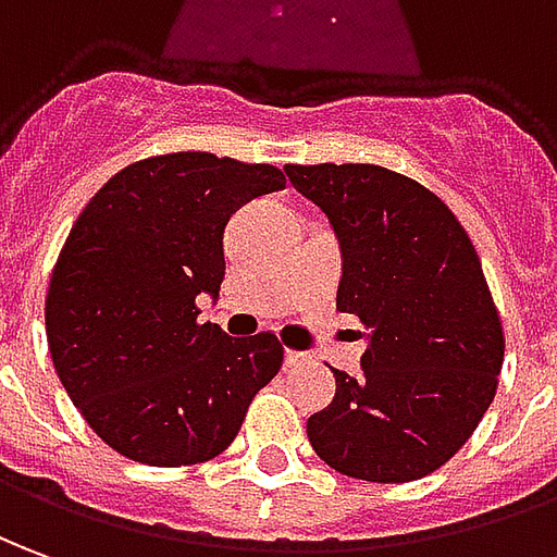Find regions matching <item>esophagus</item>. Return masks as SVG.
Returning a JSON list of instances; mask_svg holds the SVG:
<instances>
[{
	"mask_svg": "<svg viewBox=\"0 0 557 557\" xmlns=\"http://www.w3.org/2000/svg\"><path fill=\"white\" fill-rule=\"evenodd\" d=\"M285 363L287 367H300V363H306V355H300V351H287Z\"/></svg>",
	"mask_w": 557,
	"mask_h": 557,
	"instance_id": "1",
	"label": "esophagus"
}]
</instances>
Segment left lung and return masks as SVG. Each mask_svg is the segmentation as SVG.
<instances>
[{"label": "left lung", "instance_id": "1", "mask_svg": "<svg viewBox=\"0 0 557 557\" xmlns=\"http://www.w3.org/2000/svg\"><path fill=\"white\" fill-rule=\"evenodd\" d=\"M339 242L336 309L367 327L360 373L306 421L336 473L412 482L458 451L488 412L504 330L476 248L424 184L373 163L285 166Z\"/></svg>", "mask_w": 557, "mask_h": 557}]
</instances>
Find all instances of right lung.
Wrapping results in <instances>:
<instances>
[{"mask_svg":"<svg viewBox=\"0 0 557 557\" xmlns=\"http://www.w3.org/2000/svg\"><path fill=\"white\" fill-rule=\"evenodd\" d=\"M282 187L270 163L182 151L117 172L75 221L48 287V345L69 400L129 461L221 455L282 370L272 333L233 339L197 321V297L218 300L224 282L230 214Z\"/></svg>","mask_w":557,"mask_h":557,"instance_id":"right-lung-1","label":"right lung"}]
</instances>
